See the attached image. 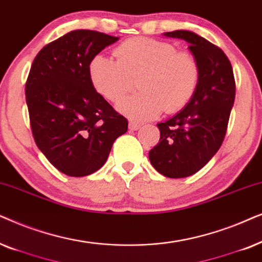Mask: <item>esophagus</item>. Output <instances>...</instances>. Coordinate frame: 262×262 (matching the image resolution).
<instances>
[{"instance_id": "esophagus-1", "label": "esophagus", "mask_w": 262, "mask_h": 262, "mask_svg": "<svg viewBox=\"0 0 262 262\" xmlns=\"http://www.w3.org/2000/svg\"><path fill=\"white\" fill-rule=\"evenodd\" d=\"M141 127V124H139V123H135V122H129V129H130L132 132L133 130H138L139 128Z\"/></svg>"}]
</instances>
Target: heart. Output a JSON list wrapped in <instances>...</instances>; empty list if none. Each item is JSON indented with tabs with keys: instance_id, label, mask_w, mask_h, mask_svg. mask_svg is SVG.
<instances>
[{
	"instance_id": "1",
	"label": "heart",
	"mask_w": 262,
	"mask_h": 262,
	"mask_svg": "<svg viewBox=\"0 0 262 262\" xmlns=\"http://www.w3.org/2000/svg\"><path fill=\"white\" fill-rule=\"evenodd\" d=\"M115 60L96 55L89 63L93 89L116 104L138 79L141 92L118 104V110L134 121L158 117L163 111L176 114L194 98L200 82V64L188 50H177L169 41L133 37L114 50Z\"/></svg>"
}]
</instances>
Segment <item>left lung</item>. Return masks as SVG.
<instances>
[{"mask_svg":"<svg viewBox=\"0 0 262 262\" xmlns=\"http://www.w3.org/2000/svg\"><path fill=\"white\" fill-rule=\"evenodd\" d=\"M165 36L188 41L201 71L194 98L176 116L157 124L160 139L148 153L159 173L182 179L198 172L221 148L235 102L236 83L228 56L217 45L190 31H173Z\"/></svg>","mask_w":262,"mask_h":262,"instance_id":"obj_1","label":"left lung"}]
</instances>
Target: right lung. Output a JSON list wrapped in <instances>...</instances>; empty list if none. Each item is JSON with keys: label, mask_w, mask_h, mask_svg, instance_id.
<instances>
[{"label": "right lung", "mask_w": 262, "mask_h": 262, "mask_svg": "<svg viewBox=\"0 0 262 262\" xmlns=\"http://www.w3.org/2000/svg\"><path fill=\"white\" fill-rule=\"evenodd\" d=\"M117 37L75 30L45 45L25 85L34 141L49 162L73 177L93 173L106 162L128 121L93 89L89 63Z\"/></svg>", "instance_id": "obj_1"}]
</instances>
